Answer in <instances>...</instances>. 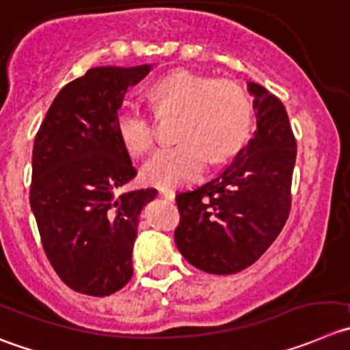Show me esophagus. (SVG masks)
<instances>
[{"instance_id":"esophagus-1","label":"esophagus","mask_w":350,"mask_h":350,"mask_svg":"<svg viewBox=\"0 0 350 350\" xmlns=\"http://www.w3.org/2000/svg\"><path fill=\"white\" fill-rule=\"evenodd\" d=\"M159 193L162 195V197H164V198H167V200H174V191L169 190V188H162V190H160Z\"/></svg>"}]
</instances>
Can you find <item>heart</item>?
<instances>
[{
    "mask_svg": "<svg viewBox=\"0 0 350 350\" xmlns=\"http://www.w3.org/2000/svg\"><path fill=\"white\" fill-rule=\"evenodd\" d=\"M148 94L159 112L181 113V143L157 150L143 165V179L150 185L172 188L195 181L208 159H230L249 138L252 101L234 81H214L183 70L157 81ZM116 126L129 153L143 155L152 148V120L138 107H120Z\"/></svg>",
    "mask_w": 350,
    "mask_h": 350,
    "instance_id": "heart-1",
    "label": "heart"
}]
</instances>
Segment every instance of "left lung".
Segmentation results:
<instances>
[{
	"label": "left lung",
	"instance_id": "8db88e82",
	"mask_svg": "<svg viewBox=\"0 0 350 350\" xmlns=\"http://www.w3.org/2000/svg\"><path fill=\"white\" fill-rule=\"evenodd\" d=\"M257 129L215 178L176 195L174 241L191 266L233 274L256 262L276 240L290 212L297 143L282 100L247 83Z\"/></svg>",
	"mask_w": 350,
	"mask_h": 350
}]
</instances>
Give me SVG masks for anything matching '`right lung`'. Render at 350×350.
I'll return each instance as SVG.
<instances>
[{"label":"right lung","mask_w":350,"mask_h":350,"mask_svg":"<svg viewBox=\"0 0 350 350\" xmlns=\"http://www.w3.org/2000/svg\"><path fill=\"white\" fill-rule=\"evenodd\" d=\"M152 67L90 68L57 94L36 135L29 198L42 249L62 282L86 295L129 282L139 214L157 197L120 191L136 169L116 126L127 90Z\"/></svg>","instance_id":"right-lung-1"}]
</instances>
